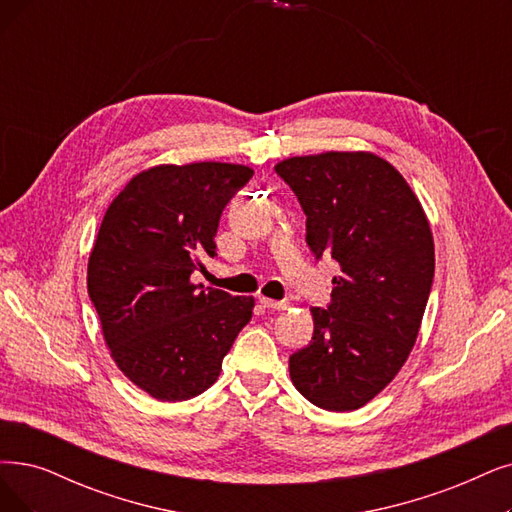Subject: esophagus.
Listing matches in <instances>:
<instances>
[{"instance_id": "1", "label": "esophagus", "mask_w": 512, "mask_h": 512, "mask_svg": "<svg viewBox=\"0 0 512 512\" xmlns=\"http://www.w3.org/2000/svg\"><path fill=\"white\" fill-rule=\"evenodd\" d=\"M260 304L264 306V309H271V311H285V309H288V302H285V300H271V298H260Z\"/></svg>"}]
</instances>
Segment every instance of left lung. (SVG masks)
<instances>
[{
    "label": "left lung",
    "instance_id": "8db88e82",
    "mask_svg": "<svg viewBox=\"0 0 512 512\" xmlns=\"http://www.w3.org/2000/svg\"><path fill=\"white\" fill-rule=\"evenodd\" d=\"M275 170L306 214V243L340 267L330 306L311 309L313 340L290 357V378L321 410H359L416 344L435 275L431 224L399 170L370 151L296 155Z\"/></svg>",
    "mask_w": 512,
    "mask_h": 512
}]
</instances>
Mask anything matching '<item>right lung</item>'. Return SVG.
I'll list each match as a JSON object with an SVG mask.
<instances>
[{
    "mask_svg": "<svg viewBox=\"0 0 512 512\" xmlns=\"http://www.w3.org/2000/svg\"><path fill=\"white\" fill-rule=\"evenodd\" d=\"M252 174L241 163H159L132 176L100 222L88 294L102 338L121 374L159 401L208 391L252 319V296L191 281L216 256L220 214Z\"/></svg>",
    "mask_w": 512,
    "mask_h": 512,
    "instance_id": "1",
    "label": "right lung"
}]
</instances>
